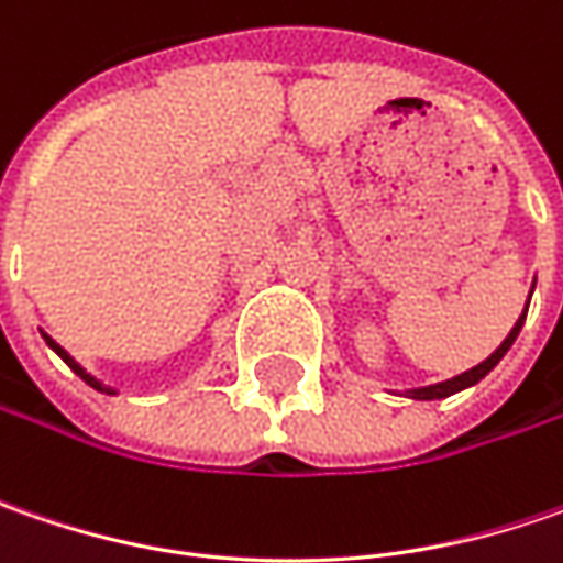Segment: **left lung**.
Returning a JSON list of instances; mask_svg holds the SVG:
<instances>
[{
  "instance_id": "obj_1",
  "label": "left lung",
  "mask_w": 563,
  "mask_h": 563,
  "mask_svg": "<svg viewBox=\"0 0 563 563\" xmlns=\"http://www.w3.org/2000/svg\"><path fill=\"white\" fill-rule=\"evenodd\" d=\"M532 294V291H530ZM527 307H530V300H527ZM523 319H527V313L517 319V325L510 329V335L501 341V347L492 354L488 360H483L479 366H473V369H466V373H461V376L448 378V382H439V385H429V388H413L410 391V398L417 400H435V398H448V395H454V391H461V388H470V385H476L479 378H486L495 366H498V360L505 357L510 351V344L517 341V335H520V329H523Z\"/></svg>"
}]
</instances>
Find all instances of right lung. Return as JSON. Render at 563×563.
Instances as JSON below:
<instances>
[{
  "label": "right lung",
  "mask_w": 563,
  "mask_h": 563,
  "mask_svg": "<svg viewBox=\"0 0 563 563\" xmlns=\"http://www.w3.org/2000/svg\"><path fill=\"white\" fill-rule=\"evenodd\" d=\"M46 338V344H49V347H53L55 354H58V357L65 360V363H68V366H71V369H75L77 376L84 378V382H87V385H90V388H97V391H106V395H115V391H112V388H106V385H102V382H97V378L90 376V373H87V369H84V366H80V363H75V357H71V354H68V351H65V347H58V344H55L53 338L49 335H43Z\"/></svg>",
  "instance_id": "add662e5"
}]
</instances>
